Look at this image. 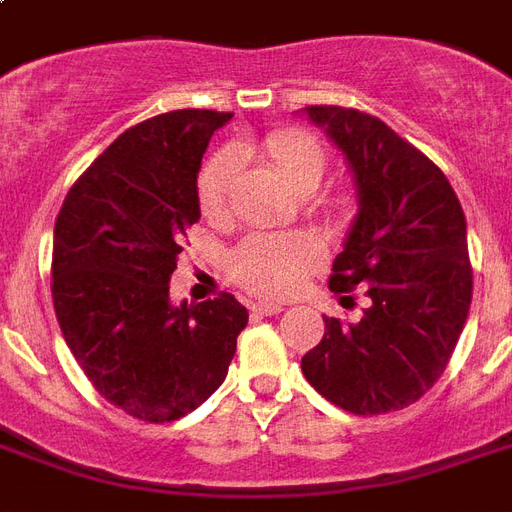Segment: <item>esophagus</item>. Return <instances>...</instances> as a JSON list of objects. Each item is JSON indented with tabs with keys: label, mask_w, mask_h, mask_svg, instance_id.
I'll return each instance as SVG.
<instances>
[{
	"label": "esophagus",
	"mask_w": 512,
	"mask_h": 512,
	"mask_svg": "<svg viewBox=\"0 0 512 512\" xmlns=\"http://www.w3.org/2000/svg\"><path fill=\"white\" fill-rule=\"evenodd\" d=\"M284 311V305L281 303H255L252 305V313L257 316H276V313Z\"/></svg>",
	"instance_id": "1"
}]
</instances>
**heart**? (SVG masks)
Wrapping results in <instances>:
<instances>
[{
  "label": "heart",
  "instance_id": "obj_1",
  "mask_svg": "<svg viewBox=\"0 0 512 512\" xmlns=\"http://www.w3.org/2000/svg\"><path fill=\"white\" fill-rule=\"evenodd\" d=\"M260 151L273 170L295 191H316L327 170L324 148L305 132L276 130L260 140ZM236 154L217 151L199 175V207L207 217L223 215L228 207ZM321 260L319 241L308 233H257L233 249L231 273L241 287L260 297H287L305 281Z\"/></svg>",
  "mask_w": 512,
  "mask_h": 512
}]
</instances>
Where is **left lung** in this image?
Here are the masks:
<instances>
[{
    "label": "left lung",
    "instance_id": "1",
    "mask_svg": "<svg viewBox=\"0 0 512 512\" xmlns=\"http://www.w3.org/2000/svg\"><path fill=\"white\" fill-rule=\"evenodd\" d=\"M303 114L340 148L356 183L358 212L329 289L364 284L372 300L358 321L324 319L303 374L345 412H396L444 374L468 319L465 212L444 172L377 116L340 106Z\"/></svg>",
    "mask_w": 512,
    "mask_h": 512
}]
</instances>
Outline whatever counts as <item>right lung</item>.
Instances as JSON below:
<instances>
[{
    "instance_id": "obj_1",
    "label": "right lung",
    "mask_w": 512,
    "mask_h": 512,
    "mask_svg": "<svg viewBox=\"0 0 512 512\" xmlns=\"http://www.w3.org/2000/svg\"><path fill=\"white\" fill-rule=\"evenodd\" d=\"M233 114L183 108L122 132L68 191L52 241L60 332L103 398L146 422L223 385L247 327L233 295L172 305L185 231L201 217V156Z\"/></svg>"
}]
</instances>
